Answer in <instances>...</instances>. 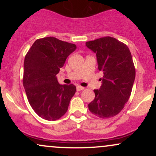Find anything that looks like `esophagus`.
Segmentation results:
<instances>
[{
	"instance_id": "1",
	"label": "esophagus",
	"mask_w": 156,
	"mask_h": 156,
	"mask_svg": "<svg viewBox=\"0 0 156 156\" xmlns=\"http://www.w3.org/2000/svg\"><path fill=\"white\" fill-rule=\"evenodd\" d=\"M76 89H77V91H82L84 89V87H80V86H77Z\"/></svg>"
}]
</instances>
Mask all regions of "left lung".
<instances>
[{"label": "left lung", "mask_w": 156, "mask_h": 156, "mask_svg": "<svg viewBox=\"0 0 156 156\" xmlns=\"http://www.w3.org/2000/svg\"><path fill=\"white\" fill-rule=\"evenodd\" d=\"M96 54L98 69L103 72L95 98L89 104L93 114L101 118L117 115L129 99L135 80L136 71L128 46L111 37L86 42Z\"/></svg>", "instance_id": "obj_1"}]
</instances>
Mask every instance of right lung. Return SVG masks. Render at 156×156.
<instances>
[{
    "label": "right lung",
    "instance_id": "1",
    "mask_svg": "<svg viewBox=\"0 0 156 156\" xmlns=\"http://www.w3.org/2000/svg\"><path fill=\"white\" fill-rule=\"evenodd\" d=\"M76 45L55 37L36 40L24 60L23 87L28 102L40 117L56 120L67 112L76 91L73 84H60L58 74Z\"/></svg>",
    "mask_w": 156,
    "mask_h": 156
}]
</instances>
